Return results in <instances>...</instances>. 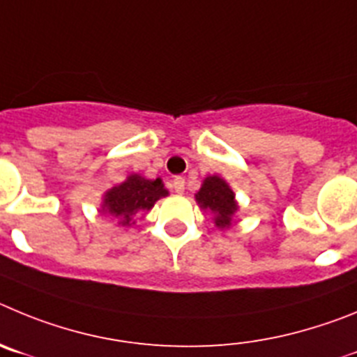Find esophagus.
I'll return each mask as SVG.
<instances>
[{
	"instance_id": "esophagus-1",
	"label": "esophagus",
	"mask_w": 357,
	"mask_h": 357,
	"mask_svg": "<svg viewBox=\"0 0 357 357\" xmlns=\"http://www.w3.org/2000/svg\"><path fill=\"white\" fill-rule=\"evenodd\" d=\"M172 188H174L176 194H183V192H185V178L176 176L174 181H172Z\"/></svg>"
}]
</instances>
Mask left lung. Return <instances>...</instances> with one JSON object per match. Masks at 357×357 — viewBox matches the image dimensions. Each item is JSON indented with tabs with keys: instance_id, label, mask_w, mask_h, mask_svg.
I'll list each match as a JSON object with an SVG mask.
<instances>
[{
	"instance_id": "left-lung-1",
	"label": "left lung",
	"mask_w": 357,
	"mask_h": 357,
	"mask_svg": "<svg viewBox=\"0 0 357 357\" xmlns=\"http://www.w3.org/2000/svg\"><path fill=\"white\" fill-rule=\"evenodd\" d=\"M195 201L202 210H210L215 215V226L220 229L231 226L233 215L238 210L233 190L218 176H208L202 181L201 190L195 194Z\"/></svg>"
}]
</instances>
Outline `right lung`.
<instances>
[{
  "label": "right lung",
  "instance_id": "add662e5",
  "mask_svg": "<svg viewBox=\"0 0 357 357\" xmlns=\"http://www.w3.org/2000/svg\"><path fill=\"white\" fill-rule=\"evenodd\" d=\"M169 195L162 179H146L139 174L128 176L126 181L114 186L102 197V211L119 218V224L130 226L133 217L146 213L158 199Z\"/></svg>",
  "mask_w": 357,
  "mask_h": 357
}]
</instances>
